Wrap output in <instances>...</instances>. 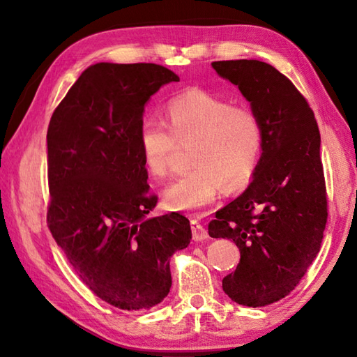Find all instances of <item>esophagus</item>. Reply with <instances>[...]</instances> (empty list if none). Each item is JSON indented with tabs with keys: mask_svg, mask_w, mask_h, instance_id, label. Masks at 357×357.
Wrapping results in <instances>:
<instances>
[{
	"mask_svg": "<svg viewBox=\"0 0 357 357\" xmlns=\"http://www.w3.org/2000/svg\"><path fill=\"white\" fill-rule=\"evenodd\" d=\"M192 233H193V241H204L208 238V233L206 230V227H204L199 221H196V219H192Z\"/></svg>",
	"mask_w": 357,
	"mask_h": 357,
	"instance_id": "1",
	"label": "esophagus"
}]
</instances>
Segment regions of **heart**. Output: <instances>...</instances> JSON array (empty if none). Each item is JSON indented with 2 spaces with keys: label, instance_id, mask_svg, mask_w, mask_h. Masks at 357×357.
Returning <instances> with one entry per match:
<instances>
[{
  "label": "heart",
  "instance_id": "heart-1",
  "mask_svg": "<svg viewBox=\"0 0 357 357\" xmlns=\"http://www.w3.org/2000/svg\"><path fill=\"white\" fill-rule=\"evenodd\" d=\"M167 124L155 118L139 126L142 162L150 176L170 172L176 144H190L193 170L164 190V207L192 211L210 206L224 190L233 192L252 181L264 146V127L248 105H233L202 90L174 96L167 104Z\"/></svg>",
  "mask_w": 357,
  "mask_h": 357
}]
</instances>
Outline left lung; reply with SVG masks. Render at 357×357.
<instances>
[{
  "instance_id": "left-lung-1",
  "label": "left lung",
  "mask_w": 357,
  "mask_h": 357,
  "mask_svg": "<svg viewBox=\"0 0 357 357\" xmlns=\"http://www.w3.org/2000/svg\"><path fill=\"white\" fill-rule=\"evenodd\" d=\"M211 67L259 115L264 146L253 181L216 211L208 234L231 239L241 252L222 279L229 298L265 307L294 290L319 253L328 216L321 133L305 98L273 66L236 59Z\"/></svg>"
}]
</instances>
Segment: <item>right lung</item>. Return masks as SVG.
Here are the masks:
<instances>
[{
  "instance_id": "obj_1",
  "label": "right lung",
  "mask_w": 357,
  "mask_h": 357,
  "mask_svg": "<svg viewBox=\"0 0 357 357\" xmlns=\"http://www.w3.org/2000/svg\"><path fill=\"white\" fill-rule=\"evenodd\" d=\"M179 77L151 63L87 67L59 102L47 130L53 239L79 279L107 304L141 312L170 291V257L190 244L179 213L147 218L139 126L150 96Z\"/></svg>"
}]
</instances>
